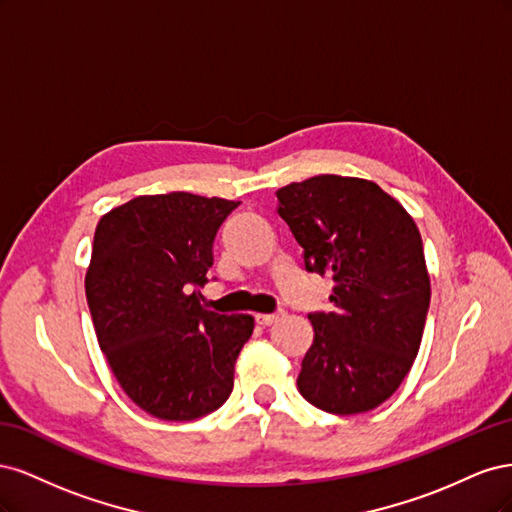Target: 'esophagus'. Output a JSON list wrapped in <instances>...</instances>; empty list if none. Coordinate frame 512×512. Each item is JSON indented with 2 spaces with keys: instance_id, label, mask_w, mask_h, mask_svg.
Instances as JSON below:
<instances>
[{
  "instance_id": "esophagus-1",
  "label": "esophagus",
  "mask_w": 512,
  "mask_h": 512,
  "mask_svg": "<svg viewBox=\"0 0 512 512\" xmlns=\"http://www.w3.org/2000/svg\"><path fill=\"white\" fill-rule=\"evenodd\" d=\"M282 316H284L282 312H277V314H256V322L262 324V327H269V324L277 322Z\"/></svg>"
}]
</instances>
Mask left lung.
I'll list each match as a JSON object with an SVG mask.
<instances>
[{
  "mask_svg": "<svg viewBox=\"0 0 512 512\" xmlns=\"http://www.w3.org/2000/svg\"><path fill=\"white\" fill-rule=\"evenodd\" d=\"M275 196L305 269L335 282L333 312L307 316L314 342L299 391L331 414L374 410L399 389L421 348L431 299L421 232L369 179L318 175Z\"/></svg>",
  "mask_w": 512,
  "mask_h": 512,
  "instance_id": "obj_1",
  "label": "left lung"
}]
</instances>
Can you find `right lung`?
<instances>
[{
  "instance_id": "right-lung-1",
  "label": "right lung",
  "mask_w": 512,
  "mask_h": 512,
  "mask_svg": "<svg viewBox=\"0 0 512 512\" xmlns=\"http://www.w3.org/2000/svg\"><path fill=\"white\" fill-rule=\"evenodd\" d=\"M239 203L190 192L136 196L104 213L85 273L98 344L134 404L162 421L218 410L254 331L250 314L200 305L215 232Z\"/></svg>"
}]
</instances>
